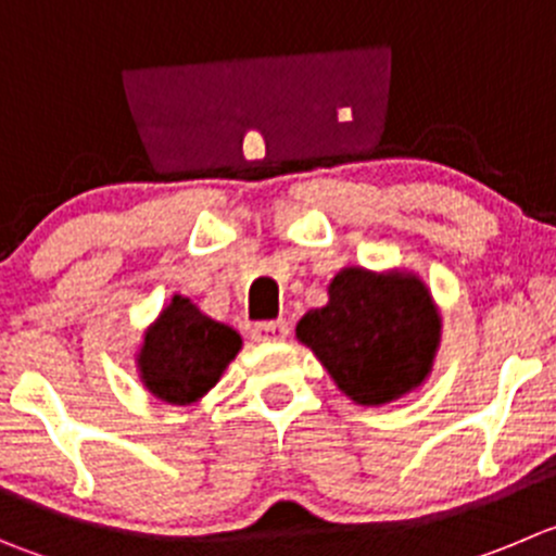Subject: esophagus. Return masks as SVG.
I'll use <instances>...</instances> for the list:
<instances>
[{
    "instance_id": "esophagus-1",
    "label": "esophagus",
    "mask_w": 556,
    "mask_h": 556,
    "mask_svg": "<svg viewBox=\"0 0 556 556\" xmlns=\"http://www.w3.org/2000/svg\"><path fill=\"white\" fill-rule=\"evenodd\" d=\"M253 338L264 343H278L289 338V321L287 319H275V321H258L253 327Z\"/></svg>"
}]
</instances>
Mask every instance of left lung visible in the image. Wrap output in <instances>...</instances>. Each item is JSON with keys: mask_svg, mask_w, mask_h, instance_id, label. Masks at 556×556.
Instances as JSON below:
<instances>
[{"mask_svg": "<svg viewBox=\"0 0 556 556\" xmlns=\"http://www.w3.org/2000/svg\"><path fill=\"white\" fill-rule=\"evenodd\" d=\"M327 294L325 308L298 321V338L341 393L354 404L382 406L426 382L442 319L417 275L343 267Z\"/></svg>", "mask_w": 556, "mask_h": 556, "instance_id": "8db88e82", "label": "left lung"}]
</instances>
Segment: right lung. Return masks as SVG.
<instances>
[{"label": "right lung", "instance_id": "right-lung-1", "mask_svg": "<svg viewBox=\"0 0 556 556\" xmlns=\"http://www.w3.org/2000/svg\"><path fill=\"white\" fill-rule=\"evenodd\" d=\"M240 346V332L210 319L182 294H174L147 327L136 361L141 382L155 399L185 406L218 384Z\"/></svg>", "mask_w": 556, "mask_h": 556}]
</instances>
